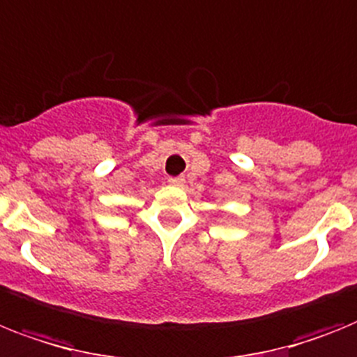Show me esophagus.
Here are the masks:
<instances>
[{
	"label": "esophagus",
	"mask_w": 357,
	"mask_h": 357,
	"mask_svg": "<svg viewBox=\"0 0 357 357\" xmlns=\"http://www.w3.org/2000/svg\"><path fill=\"white\" fill-rule=\"evenodd\" d=\"M169 183L174 185V187H183L185 178L183 176H176V178H169Z\"/></svg>",
	"instance_id": "esophagus-1"
}]
</instances>
